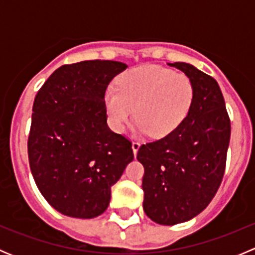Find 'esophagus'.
I'll return each instance as SVG.
<instances>
[{
  "label": "esophagus",
  "mask_w": 255,
  "mask_h": 255,
  "mask_svg": "<svg viewBox=\"0 0 255 255\" xmlns=\"http://www.w3.org/2000/svg\"><path fill=\"white\" fill-rule=\"evenodd\" d=\"M139 146H140V143L138 142V140H134V142L132 143V149H133V153H134V155H135V154H137V151H138V149H139Z\"/></svg>",
  "instance_id": "1"
}]
</instances>
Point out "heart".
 <instances>
[{"label":"heart","instance_id":"obj_1","mask_svg":"<svg viewBox=\"0 0 255 255\" xmlns=\"http://www.w3.org/2000/svg\"><path fill=\"white\" fill-rule=\"evenodd\" d=\"M195 99L192 80L158 65H143L118 76L116 89L105 95L107 112L117 129L132 113L137 129L153 138L170 134L182 123Z\"/></svg>","mask_w":255,"mask_h":255}]
</instances>
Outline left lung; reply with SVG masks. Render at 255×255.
<instances>
[{
  "label": "left lung",
  "instance_id": "obj_1",
  "mask_svg": "<svg viewBox=\"0 0 255 255\" xmlns=\"http://www.w3.org/2000/svg\"><path fill=\"white\" fill-rule=\"evenodd\" d=\"M169 65L192 80L194 104L175 130L140 145L137 154L144 166V212L164 226L191 220L212 201L225 175L231 138L217 81L190 64Z\"/></svg>",
  "mask_w": 255,
  "mask_h": 255
}]
</instances>
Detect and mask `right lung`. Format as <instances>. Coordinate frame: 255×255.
Segmentation results:
<instances>
[{"label": "right lung", "instance_id": "obj_1", "mask_svg": "<svg viewBox=\"0 0 255 255\" xmlns=\"http://www.w3.org/2000/svg\"><path fill=\"white\" fill-rule=\"evenodd\" d=\"M125 63L86 60L56 69L38 91L28 159L40 194L69 217L94 218L133 160L132 143L107 126L105 92Z\"/></svg>", "mask_w": 255, "mask_h": 255}]
</instances>
